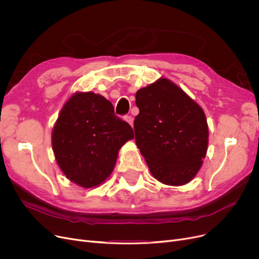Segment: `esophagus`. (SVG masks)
<instances>
[{"label": "esophagus", "mask_w": 259, "mask_h": 259, "mask_svg": "<svg viewBox=\"0 0 259 259\" xmlns=\"http://www.w3.org/2000/svg\"><path fill=\"white\" fill-rule=\"evenodd\" d=\"M124 119L128 122V124L132 127L133 126V117L131 116V115H126L125 117H124Z\"/></svg>", "instance_id": "esophagus-1"}]
</instances>
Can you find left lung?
I'll use <instances>...</instances> for the list:
<instances>
[{
  "instance_id": "left-lung-1",
  "label": "left lung",
  "mask_w": 259,
  "mask_h": 259,
  "mask_svg": "<svg viewBox=\"0 0 259 259\" xmlns=\"http://www.w3.org/2000/svg\"><path fill=\"white\" fill-rule=\"evenodd\" d=\"M135 104V142L153 178L175 187L191 182L208 150L202 108L166 77L141 88Z\"/></svg>"
}]
</instances>
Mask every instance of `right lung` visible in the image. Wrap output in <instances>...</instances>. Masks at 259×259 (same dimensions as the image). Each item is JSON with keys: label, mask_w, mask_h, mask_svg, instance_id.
Masks as SVG:
<instances>
[{"label": "right lung", "mask_w": 259, "mask_h": 259, "mask_svg": "<svg viewBox=\"0 0 259 259\" xmlns=\"http://www.w3.org/2000/svg\"><path fill=\"white\" fill-rule=\"evenodd\" d=\"M134 138L112 104L94 92H75L61 109L51 133L62 172L83 188L99 187L112 173L119 149Z\"/></svg>", "instance_id": "right-lung-1"}]
</instances>
